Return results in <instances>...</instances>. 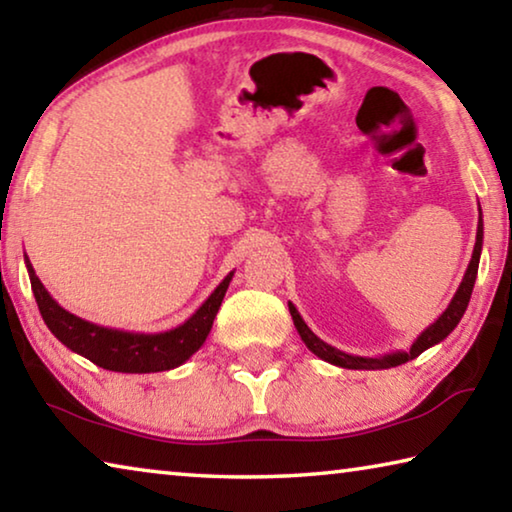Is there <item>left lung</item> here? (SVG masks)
<instances>
[{
	"instance_id": "left-lung-1",
	"label": "left lung",
	"mask_w": 512,
	"mask_h": 512,
	"mask_svg": "<svg viewBox=\"0 0 512 512\" xmlns=\"http://www.w3.org/2000/svg\"><path fill=\"white\" fill-rule=\"evenodd\" d=\"M481 212V207H479ZM481 248H483V219L479 214V225H476V244L472 250V259L470 264H467V271L463 275V282L461 287L456 289L452 302H449L447 309L443 314L438 316V320H433V323L424 329V332L418 336V339L413 341V345L409 350H400V352H391V354H384V357H357V354H348L343 350H336L332 345L325 343L323 339H318V336L311 332L307 327L305 320L298 314V309L293 302H289V311H291V318H293V325H296L300 339L305 341L307 348L320 357L327 363H332V366H339V368H348V370H384V368H395V366H402V363L411 361L415 357H420L424 350H429L431 345H438L443 339H447L449 334L454 332V327L461 323V318L467 309V302H470L472 296V289H474V280H476V273H479V259H481Z\"/></svg>"
}]
</instances>
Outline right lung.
I'll return each instance as SVG.
<instances>
[{"label": "right lung", "mask_w": 512, "mask_h": 512, "mask_svg": "<svg viewBox=\"0 0 512 512\" xmlns=\"http://www.w3.org/2000/svg\"><path fill=\"white\" fill-rule=\"evenodd\" d=\"M24 264H27L31 289L33 296H36L42 320H45L51 334H54L65 348L81 354V357L92 363H97L103 370L137 372V375H142V372H162L178 368L183 366L194 352H198V348L205 343L207 334H210L216 311H219L225 291L230 287L232 275H235V271L225 275L219 287L210 293V298H207L183 325L167 329V332L142 334L126 332V329L115 327H103L74 316L72 311L63 309L49 296L45 284L38 280L36 271H33L29 257H24Z\"/></svg>", "instance_id": "obj_1"}]
</instances>
